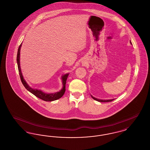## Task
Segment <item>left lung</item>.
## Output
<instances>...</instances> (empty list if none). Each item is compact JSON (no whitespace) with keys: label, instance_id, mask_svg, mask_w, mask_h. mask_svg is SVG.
I'll return each instance as SVG.
<instances>
[{"label":"left lung","instance_id":"left-lung-1","mask_svg":"<svg viewBox=\"0 0 150 150\" xmlns=\"http://www.w3.org/2000/svg\"><path fill=\"white\" fill-rule=\"evenodd\" d=\"M130 43L131 44H132V43L131 42V41L130 40ZM91 97H92V98L94 99V100H97V101H98V102H111V101H112L113 100H114L115 99H111V100H100V99H98V98H95V97H94L93 96H92V95H91Z\"/></svg>","mask_w":150,"mask_h":150}]
</instances>
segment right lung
<instances>
[{"instance_id": "1", "label": "right lung", "mask_w": 150, "mask_h": 150, "mask_svg": "<svg viewBox=\"0 0 150 150\" xmlns=\"http://www.w3.org/2000/svg\"><path fill=\"white\" fill-rule=\"evenodd\" d=\"M22 43L20 45L18 52H17V62L18 65V69L20 76L21 80L22 83L23 85L25 87V88L29 91L30 93L33 94L36 97H38L41 100H44L45 101H53L56 100H58L60 98H61L63 95L64 94L65 91H66V83L67 79L68 78V76L69 74H66L61 76L62 82V88L59 91L55 93H48L43 92V91L37 89H34L29 86V84L27 83L26 80L23 78V76L22 75L21 70V66H20V50L21 48Z\"/></svg>"}]
</instances>
